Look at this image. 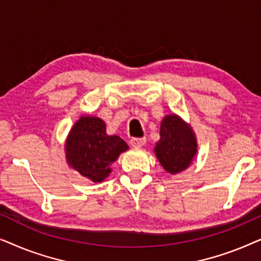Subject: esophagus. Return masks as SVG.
<instances>
[{"instance_id":"obj_1","label":"esophagus","mask_w":261,"mask_h":261,"mask_svg":"<svg viewBox=\"0 0 261 261\" xmlns=\"http://www.w3.org/2000/svg\"><path fill=\"white\" fill-rule=\"evenodd\" d=\"M146 144V139L145 138H141V139H138V138H133L130 139V145L133 146V147H142Z\"/></svg>"}]
</instances>
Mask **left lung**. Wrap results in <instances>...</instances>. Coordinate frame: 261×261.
Returning a JSON list of instances; mask_svg holds the SVG:
<instances>
[{
    "label": "left lung",
    "instance_id": "obj_1",
    "mask_svg": "<svg viewBox=\"0 0 261 261\" xmlns=\"http://www.w3.org/2000/svg\"><path fill=\"white\" fill-rule=\"evenodd\" d=\"M156 159L171 174L188 169L197 153L196 135L176 114L166 115L160 124V140L154 147Z\"/></svg>",
    "mask_w": 261,
    "mask_h": 261
}]
</instances>
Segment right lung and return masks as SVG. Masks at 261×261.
<instances>
[{
	"label": "right lung",
	"instance_id": "add662e5",
	"mask_svg": "<svg viewBox=\"0 0 261 261\" xmlns=\"http://www.w3.org/2000/svg\"><path fill=\"white\" fill-rule=\"evenodd\" d=\"M127 149L128 145L120 137L106 133L105 121L90 115L76 121L65 144L67 164L94 183L109 176L110 165Z\"/></svg>",
	"mask_w": 261,
	"mask_h": 261
}]
</instances>
